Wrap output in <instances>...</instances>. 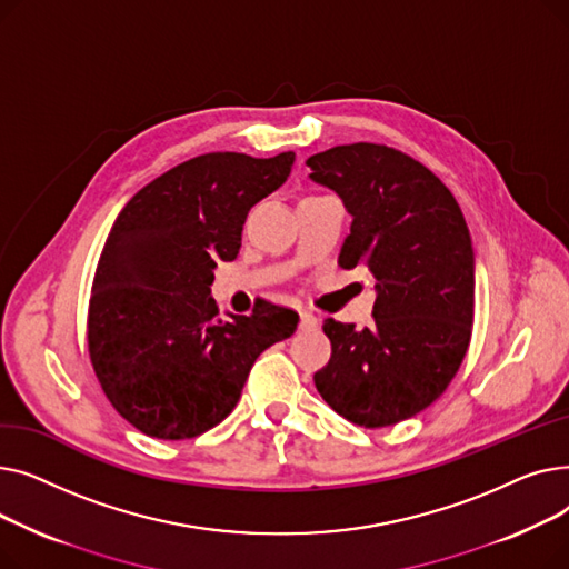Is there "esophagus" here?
<instances>
[{
    "mask_svg": "<svg viewBox=\"0 0 569 569\" xmlns=\"http://www.w3.org/2000/svg\"><path fill=\"white\" fill-rule=\"evenodd\" d=\"M313 327H318V316L311 311H300V330H313Z\"/></svg>",
    "mask_w": 569,
    "mask_h": 569,
    "instance_id": "34e87169",
    "label": "esophagus"
}]
</instances>
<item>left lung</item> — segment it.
<instances>
[{
	"mask_svg": "<svg viewBox=\"0 0 569 569\" xmlns=\"http://www.w3.org/2000/svg\"><path fill=\"white\" fill-rule=\"evenodd\" d=\"M307 166L352 217L339 264L376 277L371 327L325 320L332 357L316 390L352 425L403 422L447 390L470 343L475 253L461 207L429 168L385 144H339Z\"/></svg>",
	"mask_w": 569,
	"mask_h": 569,
	"instance_id": "obj_1",
	"label": "left lung"
}]
</instances>
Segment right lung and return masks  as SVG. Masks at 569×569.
Instances as JSON below:
<instances>
[{
    "instance_id": "add662e5",
    "label": "right lung",
    "mask_w": 569,
    "mask_h": 569,
    "mask_svg": "<svg viewBox=\"0 0 569 569\" xmlns=\"http://www.w3.org/2000/svg\"><path fill=\"white\" fill-rule=\"evenodd\" d=\"M292 152H212L142 187L114 219L92 283L87 346L112 408L161 440L196 438L232 412L258 355L300 316L269 302L219 316L209 286L234 260L249 209L290 174Z\"/></svg>"
}]
</instances>
